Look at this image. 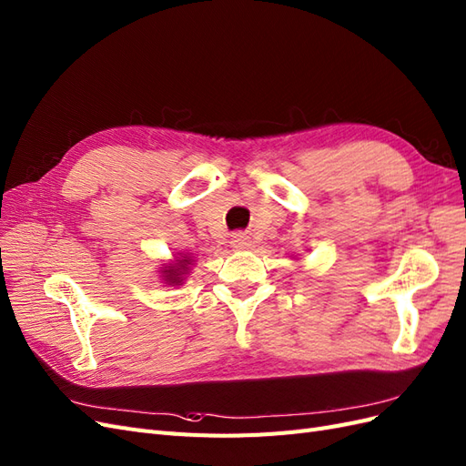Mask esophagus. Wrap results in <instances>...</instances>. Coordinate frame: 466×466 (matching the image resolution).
I'll list each match as a JSON object with an SVG mask.
<instances>
[{
    "instance_id": "obj_1",
    "label": "esophagus",
    "mask_w": 466,
    "mask_h": 466,
    "mask_svg": "<svg viewBox=\"0 0 466 466\" xmlns=\"http://www.w3.org/2000/svg\"><path fill=\"white\" fill-rule=\"evenodd\" d=\"M231 247L237 248V250H243V248H248V237L243 235V233H237L231 237Z\"/></svg>"
}]
</instances>
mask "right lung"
I'll return each mask as SVG.
<instances>
[{
    "label": "right lung",
    "instance_id": "add662e5",
    "mask_svg": "<svg viewBox=\"0 0 466 466\" xmlns=\"http://www.w3.org/2000/svg\"><path fill=\"white\" fill-rule=\"evenodd\" d=\"M190 258L188 257H182V258H177L173 264H163V279L165 284L168 286H180L182 284V278H185V274L188 272L190 268Z\"/></svg>",
    "mask_w": 466,
    "mask_h": 466
}]
</instances>
